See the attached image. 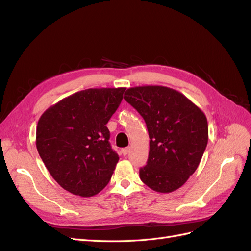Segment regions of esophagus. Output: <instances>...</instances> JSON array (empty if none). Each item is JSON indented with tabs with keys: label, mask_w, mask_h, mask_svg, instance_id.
Listing matches in <instances>:
<instances>
[{
	"label": "esophagus",
	"mask_w": 251,
	"mask_h": 251,
	"mask_svg": "<svg viewBox=\"0 0 251 251\" xmlns=\"http://www.w3.org/2000/svg\"><path fill=\"white\" fill-rule=\"evenodd\" d=\"M123 151V155H124V156H126L128 153H130V148L123 149V151Z\"/></svg>",
	"instance_id": "1"
}]
</instances>
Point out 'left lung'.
Masks as SVG:
<instances>
[{
  "label": "left lung",
  "instance_id": "8db88e82",
  "mask_svg": "<svg viewBox=\"0 0 251 251\" xmlns=\"http://www.w3.org/2000/svg\"><path fill=\"white\" fill-rule=\"evenodd\" d=\"M125 100L143 117L151 139L141 181L157 193L176 191L201 161L208 141L206 116L179 91L163 86L130 88Z\"/></svg>",
  "mask_w": 251,
  "mask_h": 251
}]
</instances>
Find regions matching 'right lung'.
Here are the masks:
<instances>
[{"label":"right lung","instance_id":"obj_1","mask_svg":"<svg viewBox=\"0 0 251 251\" xmlns=\"http://www.w3.org/2000/svg\"><path fill=\"white\" fill-rule=\"evenodd\" d=\"M126 88L79 91L45 111L35 144L47 170L66 191L92 197L107 186L119 157L110 146L108 121Z\"/></svg>","mask_w":251,"mask_h":251}]
</instances>
